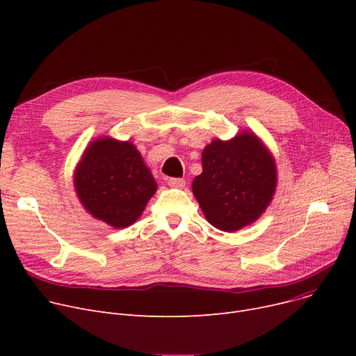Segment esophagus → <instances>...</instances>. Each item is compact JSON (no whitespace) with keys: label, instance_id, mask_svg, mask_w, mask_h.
<instances>
[{"label":"esophagus","instance_id":"esophagus-1","mask_svg":"<svg viewBox=\"0 0 356 356\" xmlns=\"http://www.w3.org/2000/svg\"><path fill=\"white\" fill-rule=\"evenodd\" d=\"M168 186H172V188H184L186 180L180 179V177H170L167 180Z\"/></svg>","mask_w":356,"mask_h":356}]
</instances>
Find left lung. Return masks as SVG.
I'll return each instance as SVG.
<instances>
[{
	"instance_id": "obj_1",
	"label": "left lung",
	"mask_w": 356,
	"mask_h": 356,
	"mask_svg": "<svg viewBox=\"0 0 356 356\" xmlns=\"http://www.w3.org/2000/svg\"><path fill=\"white\" fill-rule=\"evenodd\" d=\"M202 175L192 189L200 208L220 231L250 225L273 199L277 170L271 154L251 133L215 140L202 153Z\"/></svg>"
}]
</instances>
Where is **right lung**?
Instances as JSON below:
<instances>
[{
  "instance_id": "add662e5",
  "label": "right lung",
  "mask_w": 356,
  "mask_h": 356,
  "mask_svg": "<svg viewBox=\"0 0 356 356\" xmlns=\"http://www.w3.org/2000/svg\"><path fill=\"white\" fill-rule=\"evenodd\" d=\"M74 188L85 209L114 228H125L143 213L157 183L136 145L93 141L74 172Z\"/></svg>"
}]
</instances>
